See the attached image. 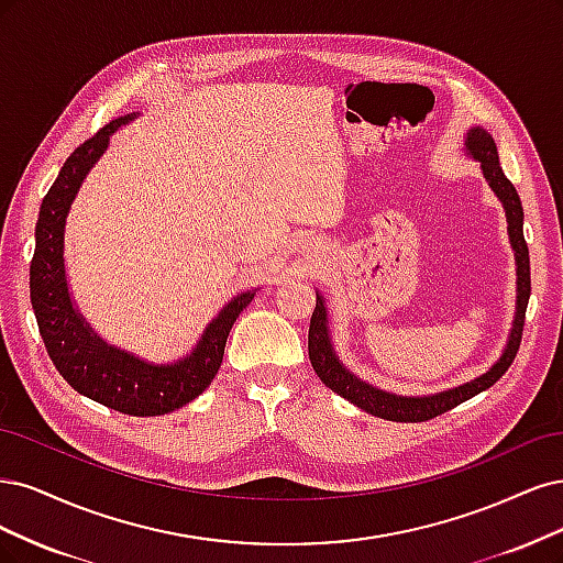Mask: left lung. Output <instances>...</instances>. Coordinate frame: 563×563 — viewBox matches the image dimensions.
Segmentation results:
<instances>
[{"mask_svg": "<svg viewBox=\"0 0 563 563\" xmlns=\"http://www.w3.org/2000/svg\"><path fill=\"white\" fill-rule=\"evenodd\" d=\"M465 144H467V152L482 163V170H484V177L488 179V187L496 191V196L503 201L505 214H507V231H510V241H512L515 255H517V292H519V297H517L515 328H512L510 341H507V349H505L503 357L484 376L470 380V384L459 386L453 390H444L440 395L397 397V395H390V393H384V390L362 384L357 376H353L351 372L341 367V362L336 360V355L332 351V343H330L324 301L318 295L316 311L311 316V328H308V360H311V365L324 386L332 388L336 395L346 397L349 402H353L362 411L378 416V419L397 421V423L430 421V419H434V416L459 407L461 402L470 400V397H475L482 390L492 388L496 380L507 369H510V365L517 357V351H519L521 334H523V320H526V306H529V297H531V262H529V245H526V241H523V208H521L515 185L505 177V173L500 168L494 137L482 129H473L467 133Z\"/></svg>", "mask_w": 563, "mask_h": 563, "instance_id": "obj_1", "label": "left lung"}]
</instances>
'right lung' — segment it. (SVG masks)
<instances>
[{
  "instance_id": "obj_1",
  "label": "right lung",
  "mask_w": 563,
  "mask_h": 563,
  "mask_svg": "<svg viewBox=\"0 0 563 563\" xmlns=\"http://www.w3.org/2000/svg\"><path fill=\"white\" fill-rule=\"evenodd\" d=\"M129 119L133 114L112 119L79 144L44 196L34 229L37 245L30 262V301L46 353L71 388L121 413L161 416L185 407L210 386L222 365L233 322L255 292H243L227 303L224 311L208 324L194 353L177 365L163 367L144 365L142 360L107 346L75 311L67 295L63 264L65 217L86 173L107 150L110 135Z\"/></svg>"
}]
</instances>
